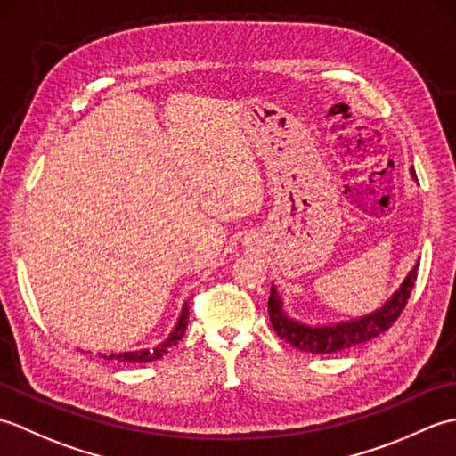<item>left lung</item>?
I'll return each instance as SVG.
<instances>
[{"label":"left lung","mask_w":456,"mask_h":456,"mask_svg":"<svg viewBox=\"0 0 456 456\" xmlns=\"http://www.w3.org/2000/svg\"><path fill=\"white\" fill-rule=\"evenodd\" d=\"M411 176L415 178V172L411 170ZM419 263L415 265L410 274L405 276L402 286L395 289L390 299H386L382 307L374 309L372 314L348 319V322L341 323H329V325H309L302 323L297 319L289 317L284 312L282 296L278 294L276 286L270 288L268 297V317L273 323L274 331L280 338H284L286 343L299 348L304 353L312 354H333L338 351H346L356 345H362L372 341L374 337L382 335L384 331L395 323V319L403 312L405 304L411 296V289L415 286V278H418Z\"/></svg>","instance_id":"1"}]
</instances>
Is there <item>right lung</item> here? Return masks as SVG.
<instances>
[{
	"label": "right lung",
	"instance_id": "add662e5",
	"mask_svg": "<svg viewBox=\"0 0 456 456\" xmlns=\"http://www.w3.org/2000/svg\"><path fill=\"white\" fill-rule=\"evenodd\" d=\"M188 304L183 302L182 305V312H180V317L176 325H174L172 333L164 338L162 343H159L157 346L152 348H141V351H127V353H110V354H102L105 361H118V362H152V361H159V358H162L164 354L168 353V348L178 345L180 338L183 337V333H186L188 329V317H190V312H188Z\"/></svg>",
	"mask_w": 456,
	"mask_h": 456
}]
</instances>
